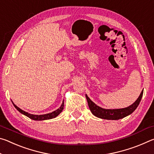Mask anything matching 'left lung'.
Returning <instances> with one entry per match:
<instances>
[{
	"label": "left lung",
	"mask_w": 154,
	"mask_h": 154,
	"mask_svg": "<svg viewBox=\"0 0 154 154\" xmlns=\"http://www.w3.org/2000/svg\"><path fill=\"white\" fill-rule=\"evenodd\" d=\"M143 92L142 91L140 93L139 98L135 102L129 106L124 109H105L100 107L94 103L90 100L89 97L85 94V97L88 100V106L94 116L98 117L99 118H102L105 119H111V120H117L122 118H124L125 117L131 114L135 109L137 108L138 105H139L143 96Z\"/></svg>",
	"instance_id": "1"
}]
</instances>
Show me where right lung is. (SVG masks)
<instances>
[{"instance_id": "add662e5", "label": "right lung", "mask_w": 154, "mask_h": 154, "mask_svg": "<svg viewBox=\"0 0 154 154\" xmlns=\"http://www.w3.org/2000/svg\"><path fill=\"white\" fill-rule=\"evenodd\" d=\"M13 104H14V106L16 108V109L18 111H20L21 113L24 114V116L28 117L29 118L33 119V120H45V119H49L54 118H56V116H58L64 109V100H63L61 106L59 109H57V110L54 111V112H52V113H48V114H45V115H39V116H38V115H32V114L28 113H27V112H26L22 110L21 109H20L18 106L15 105L14 103H13Z\"/></svg>"}]
</instances>
